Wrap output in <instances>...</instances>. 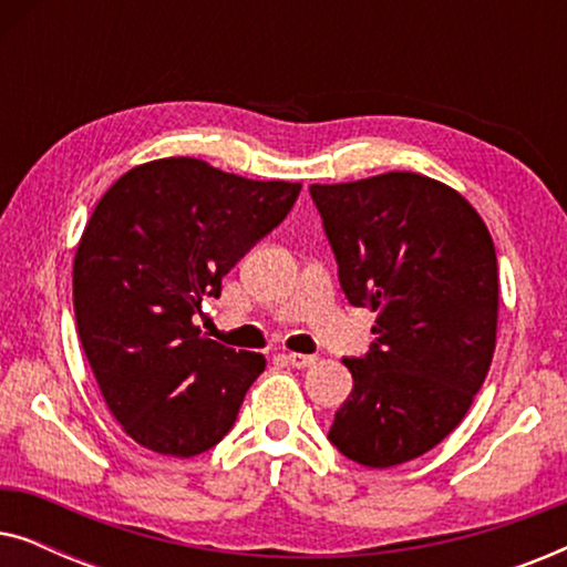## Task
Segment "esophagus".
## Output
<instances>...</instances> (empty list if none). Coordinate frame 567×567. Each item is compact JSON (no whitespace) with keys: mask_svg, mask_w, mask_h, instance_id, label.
<instances>
[{"mask_svg":"<svg viewBox=\"0 0 567 567\" xmlns=\"http://www.w3.org/2000/svg\"><path fill=\"white\" fill-rule=\"evenodd\" d=\"M286 361H289L293 369H307V367H315L317 355H309V353H289V355H286Z\"/></svg>","mask_w":567,"mask_h":567,"instance_id":"1","label":"esophagus"}]
</instances>
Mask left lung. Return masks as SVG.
<instances>
[{"label": "left lung", "mask_w": 567, "mask_h": 567, "mask_svg": "<svg viewBox=\"0 0 567 567\" xmlns=\"http://www.w3.org/2000/svg\"><path fill=\"white\" fill-rule=\"evenodd\" d=\"M309 193L348 301L377 312L374 346L343 359L353 392L328 436L363 467H398L462 423L491 369L493 237L460 190L408 169Z\"/></svg>", "instance_id": "1"}]
</instances>
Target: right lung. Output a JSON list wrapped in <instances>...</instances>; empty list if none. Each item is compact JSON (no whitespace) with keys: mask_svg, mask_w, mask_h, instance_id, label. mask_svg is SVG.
<instances>
[{"mask_svg":"<svg viewBox=\"0 0 567 567\" xmlns=\"http://www.w3.org/2000/svg\"><path fill=\"white\" fill-rule=\"evenodd\" d=\"M299 190L165 157L100 198L74 252L76 330L107 410L138 446L185 460L231 429L266 359L206 338L193 315Z\"/></svg>","mask_w":567,"mask_h":567,"instance_id":"add662e5","label":"right lung"}]
</instances>
